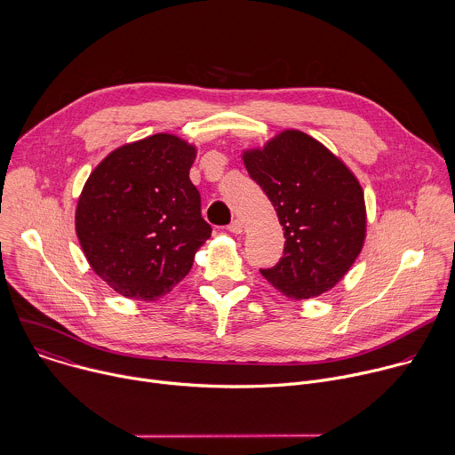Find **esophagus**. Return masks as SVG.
Masks as SVG:
<instances>
[{
  "mask_svg": "<svg viewBox=\"0 0 455 455\" xmlns=\"http://www.w3.org/2000/svg\"><path fill=\"white\" fill-rule=\"evenodd\" d=\"M228 230L232 234H241L243 232V221L241 220H234L230 225H228Z\"/></svg>",
  "mask_w": 455,
  "mask_h": 455,
  "instance_id": "1",
  "label": "esophagus"
}]
</instances>
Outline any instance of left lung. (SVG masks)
I'll list each match as a JSON object with an SVG mask.
<instances>
[{"instance_id":"8db88e82","label":"left lung","mask_w":455,"mask_h":455,"mask_svg":"<svg viewBox=\"0 0 455 455\" xmlns=\"http://www.w3.org/2000/svg\"><path fill=\"white\" fill-rule=\"evenodd\" d=\"M243 164L267 192L284 230V255L263 277L291 300L330 291L360 255L367 212L353 171L316 139L284 129Z\"/></svg>"}]
</instances>
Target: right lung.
<instances>
[{
    "label": "right lung",
    "mask_w": 455,
    "mask_h": 455,
    "mask_svg": "<svg viewBox=\"0 0 455 455\" xmlns=\"http://www.w3.org/2000/svg\"><path fill=\"white\" fill-rule=\"evenodd\" d=\"M196 153L176 135L156 133L116 148L86 180L76 232L93 272L116 293L164 297L211 237L188 178Z\"/></svg>",
    "instance_id": "add662e5"
}]
</instances>
